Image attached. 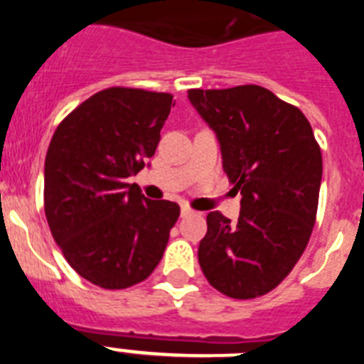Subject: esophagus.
Segmentation results:
<instances>
[{
    "mask_svg": "<svg viewBox=\"0 0 364 364\" xmlns=\"http://www.w3.org/2000/svg\"><path fill=\"white\" fill-rule=\"evenodd\" d=\"M180 213H182V217H186V215H191L193 210L189 205H182V208H180Z\"/></svg>",
    "mask_w": 364,
    "mask_h": 364,
    "instance_id": "obj_1",
    "label": "esophagus"
}]
</instances>
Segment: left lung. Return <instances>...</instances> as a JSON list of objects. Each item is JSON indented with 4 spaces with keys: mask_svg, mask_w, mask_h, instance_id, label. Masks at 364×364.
<instances>
[{
    "mask_svg": "<svg viewBox=\"0 0 364 364\" xmlns=\"http://www.w3.org/2000/svg\"><path fill=\"white\" fill-rule=\"evenodd\" d=\"M188 96L217 134L222 167L242 195L237 222L208 215L198 262L220 294L260 297L306 250L319 204L321 147L306 117L264 87L189 89Z\"/></svg>",
    "mask_w": 364,
    "mask_h": 364,
    "instance_id": "obj_1",
    "label": "left lung"
}]
</instances>
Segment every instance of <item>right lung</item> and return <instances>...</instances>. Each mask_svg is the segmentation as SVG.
I'll use <instances>...</instances> for the list:
<instances>
[{"label":"right lung","instance_id":"1","mask_svg":"<svg viewBox=\"0 0 364 364\" xmlns=\"http://www.w3.org/2000/svg\"><path fill=\"white\" fill-rule=\"evenodd\" d=\"M173 95L109 87L54 131L45 156V217L74 272L104 290L146 281L159 266L178 204L149 200L127 178L160 142Z\"/></svg>","mask_w":364,"mask_h":364}]
</instances>
